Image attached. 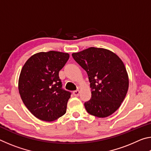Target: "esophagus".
Returning <instances> with one entry per match:
<instances>
[{
	"label": "esophagus",
	"mask_w": 151,
	"mask_h": 151,
	"mask_svg": "<svg viewBox=\"0 0 151 151\" xmlns=\"http://www.w3.org/2000/svg\"><path fill=\"white\" fill-rule=\"evenodd\" d=\"M79 93H80V91H79L78 90H76L75 91H73V94H74V96H78L79 95Z\"/></svg>",
	"instance_id": "1"
}]
</instances>
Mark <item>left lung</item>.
I'll use <instances>...</instances> for the list:
<instances>
[{
  "instance_id": "obj_1",
  "label": "left lung",
  "mask_w": 151,
  "mask_h": 151,
  "mask_svg": "<svg viewBox=\"0 0 151 151\" xmlns=\"http://www.w3.org/2000/svg\"><path fill=\"white\" fill-rule=\"evenodd\" d=\"M74 59L87 73L91 98L85 103L88 113L99 118L113 114L126 96L129 76L124 63L114 52L91 47L73 53Z\"/></svg>"
}]
</instances>
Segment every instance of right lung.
<instances>
[{
    "label": "right lung",
    "mask_w": 151,
    "mask_h": 151,
    "mask_svg": "<svg viewBox=\"0 0 151 151\" xmlns=\"http://www.w3.org/2000/svg\"><path fill=\"white\" fill-rule=\"evenodd\" d=\"M68 58V53L41 52L30 57L22 68L19 80L20 97L40 120L53 121L65 114L71 93L63 88L58 73Z\"/></svg>",
    "instance_id": "obj_1"
}]
</instances>
